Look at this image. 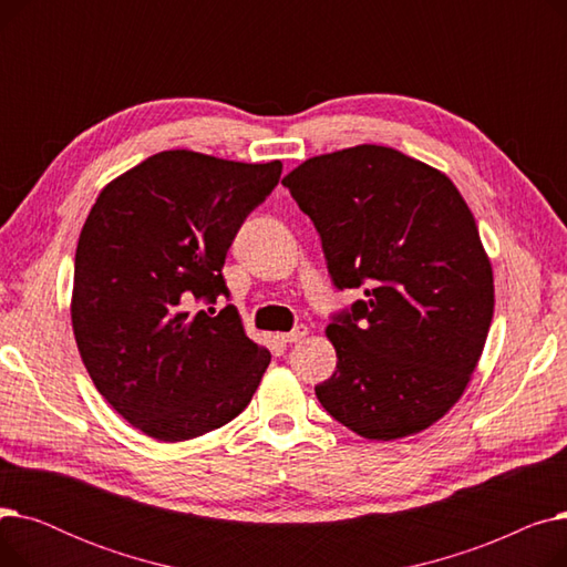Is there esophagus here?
<instances>
[{"label": "esophagus", "instance_id": "obj_1", "mask_svg": "<svg viewBox=\"0 0 567 567\" xmlns=\"http://www.w3.org/2000/svg\"><path fill=\"white\" fill-rule=\"evenodd\" d=\"M306 336H308V326H296L293 331L280 333V340H282L285 344H293V342H301Z\"/></svg>", "mask_w": 567, "mask_h": 567}]
</instances>
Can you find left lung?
<instances>
[{
    "label": "left lung",
    "mask_w": 567,
    "mask_h": 567,
    "mask_svg": "<svg viewBox=\"0 0 567 567\" xmlns=\"http://www.w3.org/2000/svg\"><path fill=\"white\" fill-rule=\"evenodd\" d=\"M282 186L315 223L338 289L365 301L326 326L338 353L315 393L370 441L419 434L464 395L494 315V276L455 184L391 146L308 158Z\"/></svg>",
    "instance_id": "1"
}]
</instances>
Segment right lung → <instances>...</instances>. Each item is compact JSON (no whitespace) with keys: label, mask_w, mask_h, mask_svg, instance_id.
I'll list each match as a JSON object with an SVG mask.
<instances>
[{"label":"right lung","mask_w":567,"mask_h":567,"mask_svg":"<svg viewBox=\"0 0 567 567\" xmlns=\"http://www.w3.org/2000/svg\"><path fill=\"white\" fill-rule=\"evenodd\" d=\"M282 163L188 148L148 156L101 190L78 238L71 321L107 404L158 441L227 425L252 400L271 351L246 336L223 266L238 227L278 186Z\"/></svg>","instance_id":"obj_1"}]
</instances>
